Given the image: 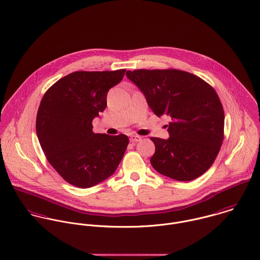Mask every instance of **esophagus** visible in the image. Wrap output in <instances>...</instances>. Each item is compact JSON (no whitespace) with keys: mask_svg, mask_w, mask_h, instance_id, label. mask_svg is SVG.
Wrapping results in <instances>:
<instances>
[{"mask_svg":"<svg viewBox=\"0 0 260 260\" xmlns=\"http://www.w3.org/2000/svg\"><path fill=\"white\" fill-rule=\"evenodd\" d=\"M140 140H141V136H139V135L133 134L130 136V142H138Z\"/></svg>","mask_w":260,"mask_h":260,"instance_id":"obj_1","label":"esophagus"}]
</instances>
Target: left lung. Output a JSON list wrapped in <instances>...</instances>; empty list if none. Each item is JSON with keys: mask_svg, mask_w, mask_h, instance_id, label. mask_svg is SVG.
Instances as JSON below:
<instances>
[{"mask_svg": "<svg viewBox=\"0 0 260 260\" xmlns=\"http://www.w3.org/2000/svg\"><path fill=\"white\" fill-rule=\"evenodd\" d=\"M126 76L156 116L171 118L170 138H150L155 145L153 169L179 181L206 173L224 139L225 115L216 90L201 78L174 69L127 71Z\"/></svg>", "mask_w": 260, "mask_h": 260, "instance_id": "left-lung-1", "label": "left lung"}]
</instances>
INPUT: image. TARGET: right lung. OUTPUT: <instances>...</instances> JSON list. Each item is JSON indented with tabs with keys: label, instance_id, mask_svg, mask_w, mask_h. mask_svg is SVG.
I'll return each mask as SVG.
<instances>
[{
	"label": "right lung",
	"instance_id": "add662e5",
	"mask_svg": "<svg viewBox=\"0 0 260 260\" xmlns=\"http://www.w3.org/2000/svg\"><path fill=\"white\" fill-rule=\"evenodd\" d=\"M126 70L75 72L49 87L36 117V133L51 167L69 183L87 188L115 173L129 144L120 134L92 132V119L107 107V93Z\"/></svg>",
	"mask_w": 260,
	"mask_h": 260
}]
</instances>
